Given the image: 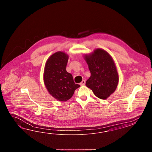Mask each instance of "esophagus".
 <instances>
[{"instance_id":"obj_1","label":"esophagus","mask_w":152,"mask_h":152,"mask_svg":"<svg viewBox=\"0 0 152 152\" xmlns=\"http://www.w3.org/2000/svg\"><path fill=\"white\" fill-rule=\"evenodd\" d=\"M86 83V81H85V80H83L80 83V85L81 86H84L85 85Z\"/></svg>"}]
</instances>
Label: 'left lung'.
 <instances>
[{"label": "left lung", "mask_w": 152, "mask_h": 152, "mask_svg": "<svg viewBox=\"0 0 152 152\" xmlns=\"http://www.w3.org/2000/svg\"><path fill=\"white\" fill-rule=\"evenodd\" d=\"M91 76L86 85L99 98L105 99L114 92L118 84V75L115 63L107 52L96 49L85 56Z\"/></svg>", "instance_id": "1"}]
</instances>
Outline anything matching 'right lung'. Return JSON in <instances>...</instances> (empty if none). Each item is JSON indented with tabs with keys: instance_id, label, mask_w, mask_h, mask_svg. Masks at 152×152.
Returning a JSON list of instances; mask_svg holds the SVG:
<instances>
[{
	"instance_id": "1",
	"label": "right lung",
	"mask_w": 152,
	"mask_h": 152,
	"mask_svg": "<svg viewBox=\"0 0 152 152\" xmlns=\"http://www.w3.org/2000/svg\"><path fill=\"white\" fill-rule=\"evenodd\" d=\"M69 56L65 53L56 52L47 60L44 72V81L49 93L57 100L70 99L80 86L74 81L72 75L66 70Z\"/></svg>"
}]
</instances>
